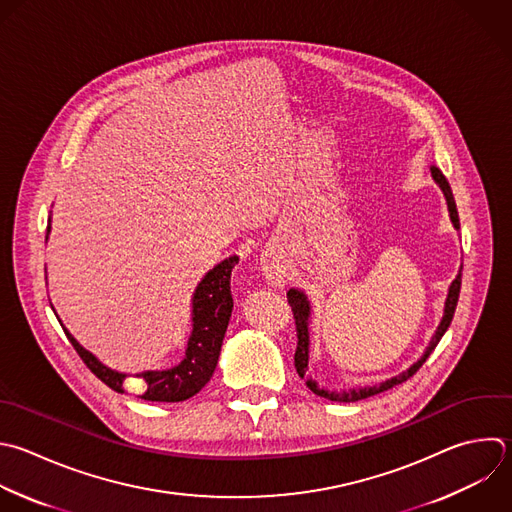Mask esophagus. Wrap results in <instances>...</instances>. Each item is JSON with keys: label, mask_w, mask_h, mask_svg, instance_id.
I'll return each mask as SVG.
<instances>
[{"label": "esophagus", "mask_w": 512, "mask_h": 512, "mask_svg": "<svg viewBox=\"0 0 512 512\" xmlns=\"http://www.w3.org/2000/svg\"><path fill=\"white\" fill-rule=\"evenodd\" d=\"M262 270H264V278L268 280V284H272V286H284V282H286V270H284V266H282L280 262H276V260L266 262Z\"/></svg>", "instance_id": "34e87169"}]
</instances>
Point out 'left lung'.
Listing matches in <instances>:
<instances>
[{
  "instance_id": "1",
  "label": "left lung",
  "mask_w": 512,
  "mask_h": 512,
  "mask_svg": "<svg viewBox=\"0 0 512 512\" xmlns=\"http://www.w3.org/2000/svg\"><path fill=\"white\" fill-rule=\"evenodd\" d=\"M432 172V178L434 182L440 186V190L444 192L446 196V202H448V212H450V220L454 224V228H460V222H458V212H456V204H454V198H452V190L448 186V180L444 178V174L438 170V168H430ZM460 280H462V268L458 272V276L452 280L450 288H448V296H446V304H444V316L436 328V334L432 336L426 352L422 354L420 360H416L408 370H404L402 374L394 376V378H388L380 384H374V386H358V388H340V390H326V388H320L312 378L306 376V370H308V318H310V304L304 296V292L300 290H288V304L292 308V314H294V322H296V336H298V344H296V352H294V366H296V372L300 378H306V386L322 396V398H328V400H334V402H356V400H364L368 396H374V394H380L396 384H402L404 380H408L424 362L426 358L432 354V350L436 348V344L440 342V338L444 336V332L448 330L450 322H452V316H454V310H456V302H458V294H460Z\"/></svg>"
}]
</instances>
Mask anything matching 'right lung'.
I'll return each mask as SVG.
<instances>
[{"label": "right lung", "mask_w": 512, "mask_h": 512, "mask_svg": "<svg viewBox=\"0 0 512 512\" xmlns=\"http://www.w3.org/2000/svg\"><path fill=\"white\" fill-rule=\"evenodd\" d=\"M236 264L238 256H230L202 278L192 300V334L184 360L168 370H146L142 374H134L144 380V394L140 398L150 402H182L200 392L210 380L216 370L222 340L234 308L230 278ZM64 332L84 364L112 390L124 392V380L128 374L104 366L66 328Z\"/></svg>", "instance_id": "add662e5"}]
</instances>
